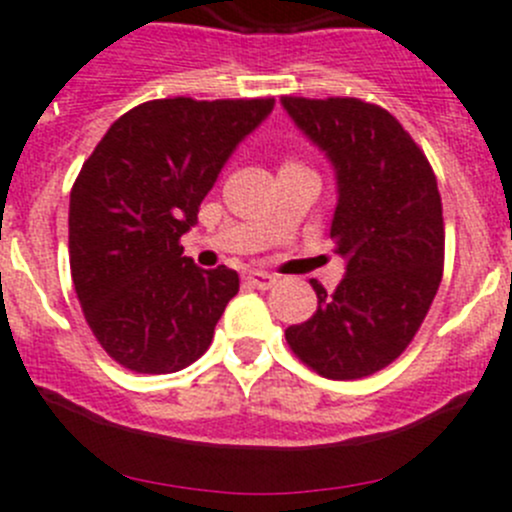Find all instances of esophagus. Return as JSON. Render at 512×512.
<instances>
[{
    "instance_id": "esophagus-1",
    "label": "esophagus",
    "mask_w": 512,
    "mask_h": 512,
    "mask_svg": "<svg viewBox=\"0 0 512 512\" xmlns=\"http://www.w3.org/2000/svg\"><path fill=\"white\" fill-rule=\"evenodd\" d=\"M245 280L257 290H267L278 283V278H275V275H270V272H262V270H250L245 275Z\"/></svg>"
}]
</instances>
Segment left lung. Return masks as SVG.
Returning a JSON list of instances; mask_svg holds the SVG:
<instances>
[{
	"instance_id": "left-lung-1",
	"label": "left lung",
	"mask_w": 512,
	"mask_h": 512,
	"mask_svg": "<svg viewBox=\"0 0 512 512\" xmlns=\"http://www.w3.org/2000/svg\"><path fill=\"white\" fill-rule=\"evenodd\" d=\"M295 126L336 166L331 240L346 275L285 331L290 351L326 379H364L407 351L442 283L444 219L422 148L381 105L283 95Z\"/></svg>"
}]
</instances>
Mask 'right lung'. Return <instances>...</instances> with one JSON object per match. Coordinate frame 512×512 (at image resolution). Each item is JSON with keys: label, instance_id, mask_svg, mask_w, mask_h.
<instances>
[{"label": "right lung", "instance_id": "right-lung-1", "mask_svg": "<svg viewBox=\"0 0 512 512\" xmlns=\"http://www.w3.org/2000/svg\"><path fill=\"white\" fill-rule=\"evenodd\" d=\"M275 98L148 100L123 113L70 191V272L90 331L136 374H174L209 348L240 275L179 245L237 143Z\"/></svg>", "mask_w": 512, "mask_h": 512}]
</instances>
